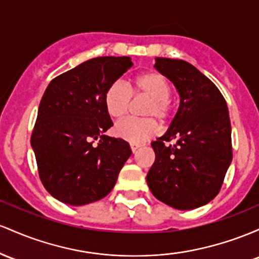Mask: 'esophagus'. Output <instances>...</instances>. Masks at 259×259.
<instances>
[{"instance_id":"esophagus-1","label":"esophagus","mask_w":259,"mask_h":259,"mask_svg":"<svg viewBox=\"0 0 259 259\" xmlns=\"http://www.w3.org/2000/svg\"><path fill=\"white\" fill-rule=\"evenodd\" d=\"M139 148H141V145H139V144H131V149H132L133 153L137 152Z\"/></svg>"}]
</instances>
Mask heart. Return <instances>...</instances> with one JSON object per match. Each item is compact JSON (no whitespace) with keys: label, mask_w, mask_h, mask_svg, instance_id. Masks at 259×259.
<instances>
[{"label":"heart","mask_w":259,"mask_h":259,"mask_svg":"<svg viewBox=\"0 0 259 259\" xmlns=\"http://www.w3.org/2000/svg\"><path fill=\"white\" fill-rule=\"evenodd\" d=\"M170 97V84L158 72L139 74L128 85L118 80L110 84L104 95V104L107 115L114 120H121L127 115L132 98H148V103L142 110V115L147 117L127 118L118 122L114 128L115 135L133 144L155 137L159 126L154 118H158L162 124L168 121Z\"/></svg>","instance_id":"obj_1"}]
</instances>
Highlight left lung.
Segmentation results:
<instances>
[{
    "mask_svg": "<svg viewBox=\"0 0 259 259\" xmlns=\"http://www.w3.org/2000/svg\"><path fill=\"white\" fill-rule=\"evenodd\" d=\"M154 67L176 87L180 106L167 132L152 143L155 161L148 186L155 198L175 209L202 207L219 193L232 160L226 101L186 61L156 57Z\"/></svg>",
    "mask_w": 259,
    "mask_h": 259,
    "instance_id": "1",
    "label": "left lung"
}]
</instances>
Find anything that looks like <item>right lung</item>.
I'll list each match as a JSON object with an SVG mask.
<instances>
[{"mask_svg":"<svg viewBox=\"0 0 259 259\" xmlns=\"http://www.w3.org/2000/svg\"><path fill=\"white\" fill-rule=\"evenodd\" d=\"M133 66L130 57H95L51 80L40 101L30 143L39 177L54 198L84 205L114 188L130 144L104 135L112 121L104 95Z\"/></svg>","mask_w":259,"mask_h":259,"instance_id":"right-lung-1","label":"right lung"}]
</instances>
